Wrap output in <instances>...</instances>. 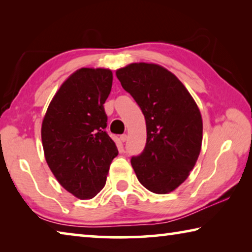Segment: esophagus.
<instances>
[{"label": "esophagus", "instance_id": "esophagus-1", "mask_svg": "<svg viewBox=\"0 0 252 252\" xmlns=\"http://www.w3.org/2000/svg\"><path fill=\"white\" fill-rule=\"evenodd\" d=\"M126 139H127L126 134H122V135H120V141H121V142H126Z\"/></svg>", "mask_w": 252, "mask_h": 252}]
</instances>
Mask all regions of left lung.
Wrapping results in <instances>:
<instances>
[{
    "instance_id": "1",
    "label": "left lung",
    "mask_w": 252,
    "mask_h": 252,
    "mask_svg": "<svg viewBox=\"0 0 252 252\" xmlns=\"http://www.w3.org/2000/svg\"><path fill=\"white\" fill-rule=\"evenodd\" d=\"M116 74L146 119V147L131 158L136 178L153 193L171 192L189 177L201 150L198 105L181 81L161 65L131 63Z\"/></svg>"
}]
</instances>
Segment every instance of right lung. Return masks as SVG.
Returning a JSON list of instances; mask_svg holds the SVG:
<instances>
[{"label":"right lung","instance_id":"right-lung-1","mask_svg":"<svg viewBox=\"0 0 252 252\" xmlns=\"http://www.w3.org/2000/svg\"><path fill=\"white\" fill-rule=\"evenodd\" d=\"M112 80L109 69L75 71L55 93L42 122L49 168L60 185L79 199H92L103 189L119 153L105 131L103 104Z\"/></svg>","mask_w":252,"mask_h":252}]
</instances>
